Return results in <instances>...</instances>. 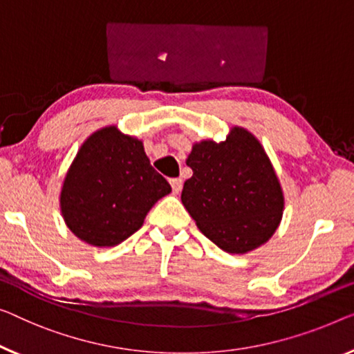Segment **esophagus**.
Masks as SVG:
<instances>
[{"instance_id": "obj_1", "label": "esophagus", "mask_w": 354, "mask_h": 354, "mask_svg": "<svg viewBox=\"0 0 354 354\" xmlns=\"http://www.w3.org/2000/svg\"><path fill=\"white\" fill-rule=\"evenodd\" d=\"M170 184H171V187H173V192H175V194L181 192V189H183V179L181 178L170 179Z\"/></svg>"}]
</instances>
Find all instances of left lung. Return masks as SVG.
I'll return each instance as SVG.
<instances>
[{
    "label": "left lung",
    "mask_w": 354,
    "mask_h": 354,
    "mask_svg": "<svg viewBox=\"0 0 354 354\" xmlns=\"http://www.w3.org/2000/svg\"><path fill=\"white\" fill-rule=\"evenodd\" d=\"M192 176L181 200L200 232L230 254H246L272 239L284 211V194L261 141L230 127L224 141L192 145Z\"/></svg>",
    "instance_id": "1"
}]
</instances>
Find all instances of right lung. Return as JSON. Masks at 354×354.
<instances>
[{
  "instance_id": "obj_1",
  "label": "right lung",
  "mask_w": 354,
  "mask_h": 354,
  "mask_svg": "<svg viewBox=\"0 0 354 354\" xmlns=\"http://www.w3.org/2000/svg\"><path fill=\"white\" fill-rule=\"evenodd\" d=\"M171 192L151 167L143 141L118 125L84 140L60 189L66 227L84 243L111 248L141 229L149 209Z\"/></svg>"
}]
</instances>
